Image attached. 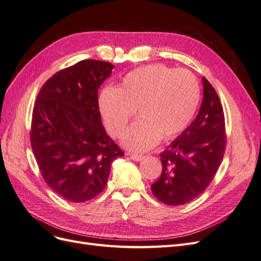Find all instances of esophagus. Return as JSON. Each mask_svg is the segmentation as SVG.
Instances as JSON below:
<instances>
[{"mask_svg": "<svg viewBox=\"0 0 261 261\" xmlns=\"http://www.w3.org/2000/svg\"><path fill=\"white\" fill-rule=\"evenodd\" d=\"M129 156H130V159L132 160H134V161H141V160H143L144 159V155H141V154H135V153H130L129 154Z\"/></svg>", "mask_w": 261, "mask_h": 261, "instance_id": "1", "label": "esophagus"}]
</instances>
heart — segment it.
<instances>
[{"mask_svg": "<svg viewBox=\"0 0 261 261\" xmlns=\"http://www.w3.org/2000/svg\"><path fill=\"white\" fill-rule=\"evenodd\" d=\"M200 99L195 76L186 69L162 64L143 66L126 74L118 86L106 87L99 110L108 132L121 137L137 111L139 120L126 133L123 144L145 151L162 139L176 137L192 121Z\"/></svg>", "mask_w": 261, "mask_h": 261, "instance_id": "heart-1", "label": "heart"}]
</instances>
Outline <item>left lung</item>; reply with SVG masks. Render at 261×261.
<instances>
[{"mask_svg": "<svg viewBox=\"0 0 261 261\" xmlns=\"http://www.w3.org/2000/svg\"><path fill=\"white\" fill-rule=\"evenodd\" d=\"M203 99L191 125L160 153L162 172L151 185L156 199L169 206L185 204L201 195L222 162L225 122L220 98L202 77Z\"/></svg>", "mask_w": 261, "mask_h": 261, "instance_id": "left-lung-1", "label": "left lung"}]
</instances>
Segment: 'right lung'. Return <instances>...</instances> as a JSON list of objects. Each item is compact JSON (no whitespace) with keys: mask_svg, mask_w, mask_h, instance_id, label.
<instances>
[{"mask_svg":"<svg viewBox=\"0 0 261 261\" xmlns=\"http://www.w3.org/2000/svg\"><path fill=\"white\" fill-rule=\"evenodd\" d=\"M114 65L83 60L55 73L38 93L30 143L41 175L52 191L84 202L103 191L112 162L123 150L108 136L98 89Z\"/></svg>","mask_w":261,"mask_h":261,"instance_id":"add662e5","label":"right lung"}]
</instances>
